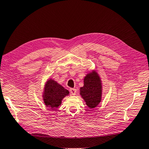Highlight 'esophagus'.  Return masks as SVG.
<instances>
[{
    "label": "esophagus",
    "instance_id": "34e87169",
    "mask_svg": "<svg viewBox=\"0 0 149 149\" xmlns=\"http://www.w3.org/2000/svg\"><path fill=\"white\" fill-rule=\"evenodd\" d=\"M70 93L72 95H75V94H76L77 92V90L75 88H70Z\"/></svg>",
    "mask_w": 149,
    "mask_h": 149
}]
</instances>
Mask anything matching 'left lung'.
<instances>
[{"instance_id":"left-lung-1","label":"left lung","mask_w":149,"mask_h":149,"mask_svg":"<svg viewBox=\"0 0 149 149\" xmlns=\"http://www.w3.org/2000/svg\"><path fill=\"white\" fill-rule=\"evenodd\" d=\"M80 95L90 109L97 107L101 100L102 85L97 72L92 71L84 79V86L80 88Z\"/></svg>"}]
</instances>
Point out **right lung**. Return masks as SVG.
Instances as JSON below:
<instances>
[{
  "instance_id": "add662e5",
  "label": "right lung",
  "mask_w": 149,
  "mask_h": 149,
  "mask_svg": "<svg viewBox=\"0 0 149 149\" xmlns=\"http://www.w3.org/2000/svg\"><path fill=\"white\" fill-rule=\"evenodd\" d=\"M68 94V90L50 79L46 82L45 87L42 95L44 103L52 109H55L61 105L63 99Z\"/></svg>"
}]
</instances>
